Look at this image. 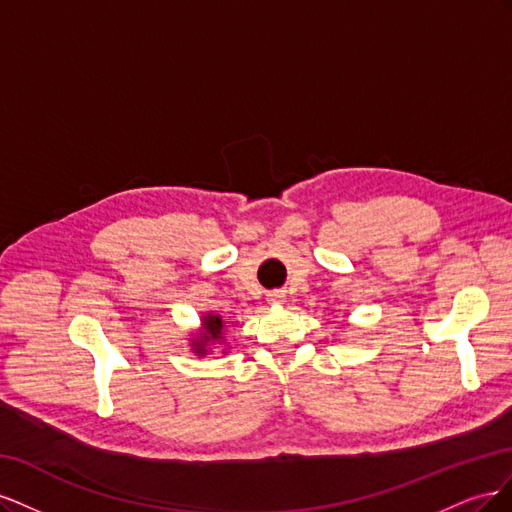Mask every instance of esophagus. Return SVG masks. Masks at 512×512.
I'll return each instance as SVG.
<instances>
[{
    "label": "esophagus",
    "mask_w": 512,
    "mask_h": 512,
    "mask_svg": "<svg viewBox=\"0 0 512 512\" xmlns=\"http://www.w3.org/2000/svg\"><path fill=\"white\" fill-rule=\"evenodd\" d=\"M269 301H271V303H280V301H282V294H280V292L269 294Z\"/></svg>",
    "instance_id": "obj_1"
}]
</instances>
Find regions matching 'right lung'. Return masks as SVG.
I'll use <instances>...</instances> for the list:
<instances>
[{
	"label": "right lung",
	"mask_w": 512,
	"mask_h": 512,
	"mask_svg": "<svg viewBox=\"0 0 512 512\" xmlns=\"http://www.w3.org/2000/svg\"><path fill=\"white\" fill-rule=\"evenodd\" d=\"M203 324H205V333H200V342L194 348L198 354H205V346L209 342H213V339H220L222 331H224V322H222L220 316H211L209 314Z\"/></svg>",
	"instance_id": "obj_1"
}]
</instances>
